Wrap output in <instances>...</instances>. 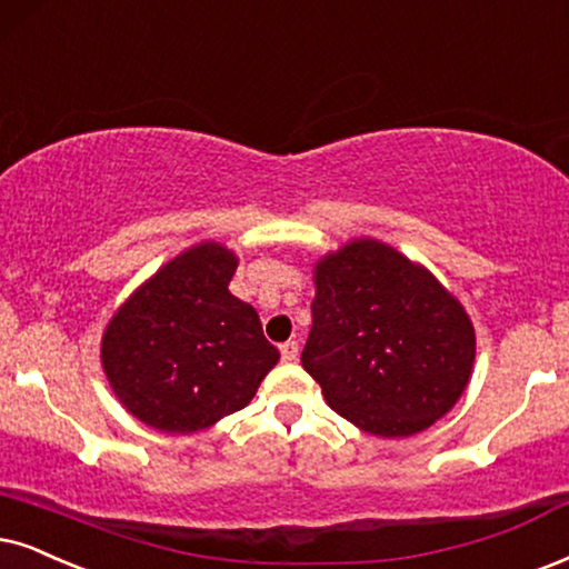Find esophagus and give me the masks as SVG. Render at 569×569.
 Here are the masks:
<instances>
[{
    "instance_id": "1",
    "label": "esophagus",
    "mask_w": 569,
    "mask_h": 569,
    "mask_svg": "<svg viewBox=\"0 0 569 569\" xmlns=\"http://www.w3.org/2000/svg\"><path fill=\"white\" fill-rule=\"evenodd\" d=\"M280 357H283V362H293V359L299 357V343L297 341L280 343Z\"/></svg>"
}]
</instances>
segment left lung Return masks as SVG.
Here are the masks:
<instances>
[{"label":"left lung","instance_id":"obj_1","mask_svg":"<svg viewBox=\"0 0 569 569\" xmlns=\"http://www.w3.org/2000/svg\"><path fill=\"white\" fill-rule=\"evenodd\" d=\"M301 365L333 412L372 436L426 430L462 397L476 333L459 301L397 249L362 239L315 270Z\"/></svg>","mask_w":569,"mask_h":569}]
</instances>
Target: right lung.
I'll list each match as a JSON object with an SVG mask.
<instances>
[{"mask_svg": "<svg viewBox=\"0 0 569 569\" xmlns=\"http://www.w3.org/2000/svg\"><path fill=\"white\" fill-rule=\"evenodd\" d=\"M236 257L199 243L118 309L102 362L128 412L164 433H197L239 412L276 368L260 315L228 291Z\"/></svg>", "mask_w": 569, "mask_h": 569, "instance_id": "1", "label": "right lung"}]
</instances>
